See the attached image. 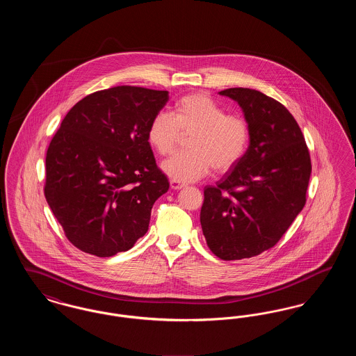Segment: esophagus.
<instances>
[{
  "label": "esophagus",
  "mask_w": 356,
  "mask_h": 356,
  "mask_svg": "<svg viewBox=\"0 0 356 356\" xmlns=\"http://www.w3.org/2000/svg\"><path fill=\"white\" fill-rule=\"evenodd\" d=\"M184 186H186V184H181V183H179V181H175V180H172V181H170V188H172L173 191L183 189Z\"/></svg>",
  "instance_id": "1"
}]
</instances>
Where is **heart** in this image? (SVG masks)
I'll use <instances>...</instances> for the list:
<instances>
[{"mask_svg":"<svg viewBox=\"0 0 356 356\" xmlns=\"http://www.w3.org/2000/svg\"><path fill=\"white\" fill-rule=\"evenodd\" d=\"M147 136L153 149L161 156L173 152L181 136H191V151L177 153L161 164V170L179 183L200 180L212 168L219 175L232 170L250 140L247 122L236 115H227L222 106L204 93L180 99L175 104L173 118L157 113Z\"/></svg>","mask_w":356,"mask_h":356,"instance_id":"b5f03b06","label":"heart"}]
</instances>
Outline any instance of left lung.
I'll list each match as a JSON object with an SVG mask.
<instances>
[{
  "mask_svg": "<svg viewBox=\"0 0 356 356\" xmlns=\"http://www.w3.org/2000/svg\"><path fill=\"white\" fill-rule=\"evenodd\" d=\"M219 95L241 108L250 145L216 186L204 188L200 222L213 254L241 260L272 248L302 212L311 160L303 134L284 105L250 88Z\"/></svg>",
  "mask_w": 356,
  "mask_h": 356,
  "instance_id": "obj_1",
  "label": "left lung"
}]
</instances>
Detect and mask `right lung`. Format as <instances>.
Segmentation results:
<instances>
[{
    "instance_id": "right-lung-1",
    "label": "right lung",
    "mask_w": 356,
    "mask_h": 356,
    "mask_svg": "<svg viewBox=\"0 0 356 356\" xmlns=\"http://www.w3.org/2000/svg\"><path fill=\"white\" fill-rule=\"evenodd\" d=\"M167 90L116 86L77 102L47 152L45 197L69 241L86 254L125 252L148 231L170 183L148 128Z\"/></svg>"
}]
</instances>
